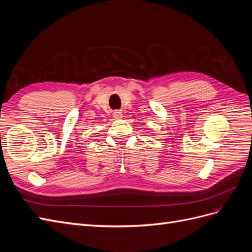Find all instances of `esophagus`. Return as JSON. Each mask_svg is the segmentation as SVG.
<instances>
[{"label": "esophagus", "instance_id": "esophagus-1", "mask_svg": "<svg viewBox=\"0 0 252 252\" xmlns=\"http://www.w3.org/2000/svg\"><path fill=\"white\" fill-rule=\"evenodd\" d=\"M114 117H116V118H121V112L120 111L114 112Z\"/></svg>", "mask_w": 252, "mask_h": 252}]
</instances>
